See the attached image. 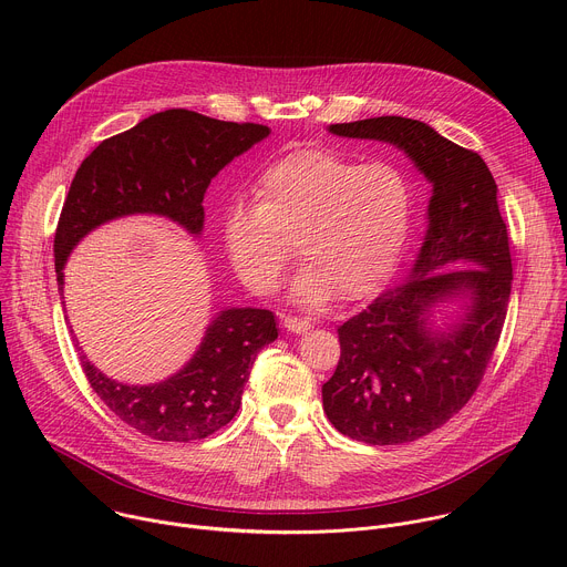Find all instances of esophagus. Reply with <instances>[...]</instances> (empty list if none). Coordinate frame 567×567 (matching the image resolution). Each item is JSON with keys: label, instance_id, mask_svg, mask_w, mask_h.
Instances as JSON below:
<instances>
[{"label": "esophagus", "instance_id": "34e87169", "mask_svg": "<svg viewBox=\"0 0 567 567\" xmlns=\"http://www.w3.org/2000/svg\"><path fill=\"white\" fill-rule=\"evenodd\" d=\"M282 326L287 328V332L305 334L307 330H311V320L309 318H296V316H282Z\"/></svg>", "mask_w": 567, "mask_h": 567}]
</instances>
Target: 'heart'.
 <instances>
[{
	"instance_id": "obj_1",
	"label": "heart",
	"mask_w": 567,
	"mask_h": 567,
	"mask_svg": "<svg viewBox=\"0 0 567 567\" xmlns=\"http://www.w3.org/2000/svg\"><path fill=\"white\" fill-rule=\"evenodd\" d=\"M258 199L226 206L221 237L233 271L249 289L271 293L293 260L291 300L318 309L339 293L377 291L392 274L411 226V186L390 164H365L328 150H298L271 164Z\"/></svg>"
}]
</instances>
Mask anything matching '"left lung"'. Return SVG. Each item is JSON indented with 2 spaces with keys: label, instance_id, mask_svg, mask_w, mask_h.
Returning a JSON list of instances; mask_svg holds the SVG:
<instances>
[{
  "label": "left lung",
  "instance_id": "8db88e82",
  "mask_svg": "<svg viewBox=\"0 0 567 567\" xmlns=\"http://www.w3.org/2000/svg\"><path fill=\"white\" fill-rule=\"evenodd\" d=\"M328 130L399 147L433 186L417 260L339 328L341 359L322 385V409L343 435L415 442L462 411L503 332L514 276L498 186L477 152L422 121L379 116ZM442 301L463 307L437 327L432 311Z\"/></svg>",
  "mask_w": 567,
  "mask_h": 567
}]
</instances>
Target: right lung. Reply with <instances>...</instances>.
<instances>
[{"label":"right lung","instance_id":"add662e5","mask_svg":"<svg viewBox=\"0 0 567 567\" xmlns=\"http://www.w3.org/2000/svg\"><path fill=\"white\" fill-rule=\"evenodd\" d=\"M269 132L267 125L166 110L103 141L80 164L60 213L53 239L60 293L78 241L112 219L158 215L199 237L210 179ZM276 339L269 309L228 307L215 313L193 359L158 383L114 381L85 354L80 363L94 392L127 426L158 442H190L235 417L258 352Z\"/></svg>","mask_w":567,"mask_h":567}]
</instances>
